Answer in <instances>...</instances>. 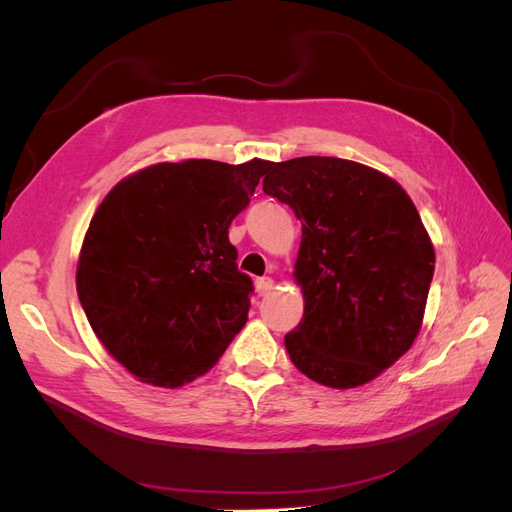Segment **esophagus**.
Returning a JSON list of instances; mask_svg holds the SVG:
<instances>
[{
    "label": "esophagus",
    "mask_w": 512,
    "mask_h": 512,
    "mask_svg": "<svg viewBox=\"0 0 512 512\" xmlns=\"http://www.w3.org/2000/svg\"><path fill=\"white\" fill-rule=\"evenodd\" d=\"M271 290H273V280H271V277H258V280H256L258 297H267Z\"/></svg>",
    "instance_id": "34e87169"
}]
</instances>
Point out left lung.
Returning a JSON list of instances; mask_svg holds the SVG:
<instances>
[{
  "mask_svg": "<svg viewBox=\"0 0 512 512\" xmlns=\"http://www.w3.org/2000/svg\"><path fill=\"white\" fill-rule=\"evenodd\" d=\"M262 190L301 220L305 309L284 337L290 361L333 389L374 380L412 346L436 267L410 196L374 168L320 156L271 164Z\"/></svg>",
  "mask_w": 512,
  "mask_h": 512,
  "instance_id": "left-lung-1",
  "label": "left lung"
}]
</instances>
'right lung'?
<instances>
[{
	"label": "right lung",
	"instance_id": "add662e5",
	"mask_svg": "<svg viewBox=\"0 0 512 512\" xmlns=\"http://www.w3.org/2000/svg\"><path fill=\"white\" fill-rule=\"evenodd\" d=\"M269 162H162L117 183L91 218L76 290L91 329L134 376L181 386L218 363L254 292L228 226Z\"/></svg>",
	"mask_w": 512,
	"mask_h": 512
}]
</instances>
